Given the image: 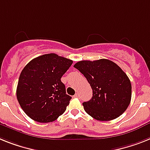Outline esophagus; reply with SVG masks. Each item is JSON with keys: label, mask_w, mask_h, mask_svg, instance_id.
<instances>
[{"label": "esophagus", "mask_w": 150, "mask_h": 150, "mask_svg": "<svg viewBox=\"0 0 150 150\" xmlns=\"http://www.w3.org/2000/svg\"><path fill=\"white\" fill-rule=\"evenodd\" d=\"M74 97H76H76H79V94H78V93H76V94L74 96Z\"/></svg>", "instance_id": "34e87169"}]
</instances>
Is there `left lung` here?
<instances>
[{
	"mask_svg": "<svg viewBox=\"0 0 150 150\" xmlns=\"http://www.w3.org/2000/svg\"><path fill=\"white\" fill-rule=\"evenodd\" d=\"M90 83L93 90L91 100L83 103L90 117L100 121L119 117L130 103V80L114 62L107 59L82 60L74 64Z\"/></svg>",
	"mask_w": 150,
	"mask_h": 150,
	"instance_id": "8db88e82",
	"label": "left lung"
}]
</instances>
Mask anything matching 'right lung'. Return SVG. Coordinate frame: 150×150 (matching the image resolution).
I'll return each mask as SVG.
<instances>
[{"label":"right lung","instance_id":"obj_1","mask_svg":"<svg viewBox=\"0 0 150 150\" xmlns=\"http://www.w3.org/2000/svg\"><path fill=\"white\" fill-rule=\"evenodd\" d=\"M73 60L48 54L34 58L21 73L17 98L30 118L39 122L56 120L65 112L72 97L66 94L61 77Z\"/></svg>","mask_w":150,"mask_h":150}]
</instances>
